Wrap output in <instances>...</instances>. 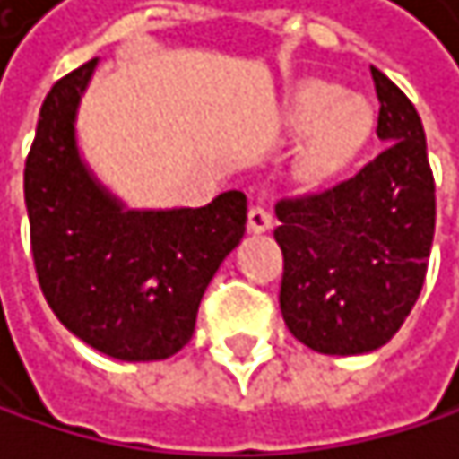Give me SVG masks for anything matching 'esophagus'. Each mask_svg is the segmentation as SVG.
Instances as JSON below:
<instances>
[{
    "mask_svg": "<svg viewBox=\"0 0 459 459\" xmlns=\"http://www.w3.org/2000/svg\"><path fill=\"white\" fill-rule=\"evenodd\" d=\"M273 227V216L263 208V204H251L248 208V230L251 232H265Z\"/></svg>",
    "mask_w": 459,
    "mask_h": 459,
    "instance_id": "esophagus-1",
    "label": "esophagus"
}]
</instances>
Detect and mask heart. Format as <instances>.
Wrapping results in <instances>:
<instances>
[{
    "mask_svg": "<svg viewBox=\"0 0 459 459\" xmlns=\"http://www.w3.org/2000/svg\"><path fill=\"white\" fill-rule=\"evenodd\" d=\"M292 123L312 131L304 150V175L325 180L345 169L372 131V108L359 95L325 82L307 84L295 98Z\"/></svg>",
    "mask_w": 459,
    "mask_h": 459,
    "instance_id": "1",
    "label": "heart"
}]
</instances>
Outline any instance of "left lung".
<instances>
[{
    "mask_svg": "<svg viewBox=\"0 0 459 459\" xmlns=\"http://www.w3.org/2000/svg\"><path fill=\"white\" fill-rule=\"evenodd\" d=\"M385 147L353 178L276 204L290 333L325 356L377 351L424 287L435 235V180L408 95L372 67Z\"/></svg>",
    "mask_w": 459,
    "mask_h": 459,
    "instance_id": "left-lung-1",
    "label": "left lung"
}]
</instances>
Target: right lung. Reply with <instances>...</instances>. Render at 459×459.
<instances>
[{"label": "right lung", "mask_w": 459, "mask_h": 459, "mask_svg": "<svg viewBox=\"0 0 459 459\" xmlns=\"http://www.w3.org/2000/svg\"><path fill=\"white\" fill-rule=\"evenodd\" d=\"M98 59L62 76L40 106L24 167L38 284L59 323L120 361L175 356L204 290L246 232V194L204 208L126 211L82 164L74 120Z\"/></svg>", "instance_id": "obj_1"}]
</instances>
